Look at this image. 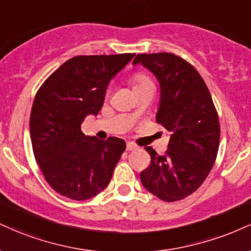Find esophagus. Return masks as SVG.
Wrapping results in <instances>:
<instances>
[{
    "label": "esophagus",
    "instance_id": "34e87169",
    "mask_svg": "<svg viewBox=\"0 0 251 251\" xmlns=\"http://www.w3.org/2000/svg\"><path fill=\"white\" fill-rule=\"evenodd\" d=\"M137 149H138V147L132 143H127V145H126V150H127V151H134Z\"/></svg>",
    "mask_w": 251,
    "mask_h": 251
}]
</instances>
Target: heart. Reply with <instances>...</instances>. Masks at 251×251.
<instances>
[{"label":"heart","mask_w":251,"mask_h":251,"mask_svg":"<svg viewBox=\"0 0 251 251\" xmlns=\"http://www.w3.org/2000/svg\"><path fill=\"white\" fill-rule=\"evenodd\" d=\"M132 85H133V90H138L141 87L153 85V83L150 79V77L145 74H135L132 78Z\"/></svg>","instance_id":"1"}]
</instances>
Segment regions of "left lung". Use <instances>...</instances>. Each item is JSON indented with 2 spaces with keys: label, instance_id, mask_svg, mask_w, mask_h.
<instances>
[{
  "label": "left lung",
  "instance_id": "left-lung-1",
  "mask_svg": "<svg viewBox=\"0 0 251 251\" xmlns=\"http://www.w3.org/2000/svg\"><path fill=\"white\" fill-rule=\"evenodd\" d=\"M132 64L143 65L158 79L156 122L170 132L165 155L145 147L151 165L140 173L141 183L161 200H182L203 183L219 151L220 124L212 96L194 66L173 53H141Z\"/></svg>",
  "mask_w": 251,
  "mask_h": 251
}]
</instances>
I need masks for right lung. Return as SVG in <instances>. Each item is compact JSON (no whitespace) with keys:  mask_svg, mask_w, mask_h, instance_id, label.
<instances>
[{"mask_svg":"<svg viewBox=\"0 0 251 251\" xmlns=\"http://www.w3.org/2000/svg\"><path fill=\"white\" fill-rule=\"evenodd\" d=\"M134 56H76L39 87L30 114L32 151L47 182L60 195L87 200L110 182L126 143L85 135L81 124L98 114L110 81Z\"/></svg>","mask_w":251,"mask_h":251,"instance_id":"1","label":"right lung"}]
</instances>
